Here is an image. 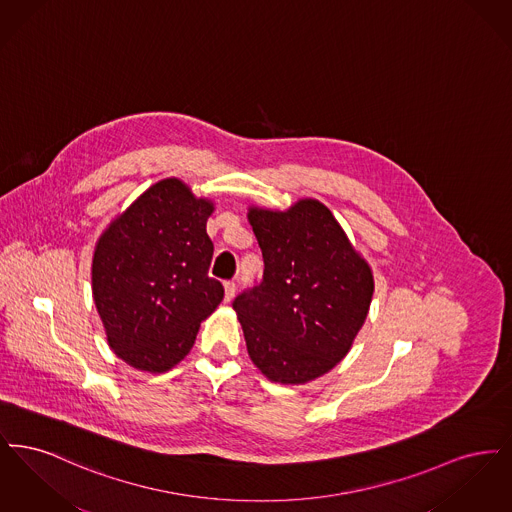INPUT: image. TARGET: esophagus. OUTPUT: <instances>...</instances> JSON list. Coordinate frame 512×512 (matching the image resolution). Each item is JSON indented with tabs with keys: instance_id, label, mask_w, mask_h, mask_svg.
<instances>
[{
	"instance_id": "obj_1",
	"label": "esophagus",
	"mask_w": 512,
	"mask_h": 512,
	"mask_svg": "<svg viewBox=\"0 0 512 512\" xmlns=\"http://www.w3.org/2000/svg\"><path fill=\"white\" fill-rule=\"evenodd\" d=\"M236 295V284L234 282H224V299L232 301Z\"/></svg>"
}]
</instances>
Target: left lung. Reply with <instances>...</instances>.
I'll use <instances>...</instances> for the list:
<instances>
[{
    "label": "left lung",
    "mask_w": 512,
    "mask_h": 512,
    "mask_svg": "<svg viewBox=\"0 0 512 512\" xmlns=\"http://www.w3.org/2000/svg\"><path fill=\"white\" fill-rule=\"evenodd\" d=\"M247 220L265 259L261 286L234 301L249 359L274 384L305 386L349 353L370 309L372 268L313 197L284 211L249 205Z\"/></svg>",
    "instance_id": "8db88e82"
}]
</instances>
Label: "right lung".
Here are the masks:
<instances>
[{
  "instance_id": "obj_1",
  "label": "right lung",
  "mask_w": 512,
  "mask_h": 512,
  "mask_svg": "<svg viewBox=\"0 0 512 512\" xmlns=\"http://www.w3.org/2000/svg\"><path fill=\"white\" fill-rule=\"evenodd\" d=\"M209 197L180 178H163L101 232L92 259V295L109 347L126 365L163 374L194 347L201 320L224 288L209 278L213 242Z\"/></svg>"
}]
</instances>
